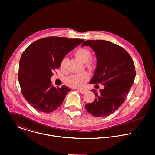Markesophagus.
Listing matches in <instances>:
<instances>
[{
    "label": "esophagus",
    "mask_w": 155,
    "mask_h": 155,
    "mask_svg": "<svg viewBox=\"0 0 155 155\" xmlns=\"http://www.w3.org/2000/svg\"><path fill=\"white\" fill-rule=\"evenodd\" d=\"M78 91L81 93V94H84L87 92V90L85 89H78Z\"/></svg>",
    "instance_id": "esophagus-1"
}]
</instances>
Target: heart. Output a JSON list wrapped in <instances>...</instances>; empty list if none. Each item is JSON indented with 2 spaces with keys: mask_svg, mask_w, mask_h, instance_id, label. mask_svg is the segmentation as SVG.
Masks as SVG:
<instances>
[{
  "mask_svg": "<svg viewBox=\"0 0 155 155\" xmlns=\"http://www.w3.org/2000/svg\"><path fill=\"white\" fill-rule=\"evenodd\" d=\"M75 57L82 63H86V67L90 71L94 70L96 67V62L93 60H89L91 56V51L86 48H80L75 51ZM66 59L63 58L60 63V68L64 69L66 66ZM88 75L86 72L74 74L69 76L66 80V83L73 87H81L87 81Z\"/></svg>",
  "mask_w": 155,
  "mask_h": 155,
  "instance_id": "heart-1",
  "label": "heart"
}]
</instances>
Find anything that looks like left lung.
<instances>
[{"label": "left lung", "instance_id": "1", "mask_svg": "<svg viewBox=\"0 0 155 155\" xmlns=\"http://www.w3.org/2000/svg\"><path fill=\"white\" fill-rule=\"evenodd\" d=\"M85 45L93 49L97 58L96 69L89 83L104 86L99 93L92 89L96 98L85 108L94 116H108L126 99L136 76L134 62L124 48L110 41L87 40L81 45Z\"/></svg>", "mask_w": 155, "mask_h": 155}]
</instances>
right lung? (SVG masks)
Returning <instances> with one entry per match:
<instances>
[{
  "label": "right lung",
  "mask_w": 155,
  "mask_h": 155,
  "mask_svg": "<svg viewBox=\"0 0 155 155\" xmlns=\"http://www.w3.org/2000/svg\"><path fill=\"white\" fill-rule=\"evenodd\" d=\"M81 39L50 36L31 44L22 53L19 67L18 80L25 99L35 109L43 113L55 111L63 102L71 89L63 85H51L53 72L61 60Z\"/></svg>",
  "instance_id": "add662e5"
}]
</instances>
